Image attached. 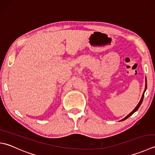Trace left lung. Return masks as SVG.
Wrapping results in <instances>:
<instances>
[{"label": "left lung", "mask_w": 155, "mask_h": 155, "mask_svg": "<svg viewBox=\"0 0 155 155\" xmlns=\"http://www.w3.org/2000/svg\"><path fill=\"white\" fill-rule=\"evenodd\" d=\"M146 89H147V83H146ZM144 93H143V95H142V98H141V99H140V102H139V104L137 105V106H136V108L134 109V110H133L132 112H131V113H130L129 115H128V116H127L125 118H124V119L122 120V121H124V120H126L127 119V118H128V117H129L130 116H132V115L133 114H134V112L135 111H137L138 110V108L139 107H140V105L142 104V101H143V99H144Z\"/></svg>", "instance_id": "1"}]
</instances>
